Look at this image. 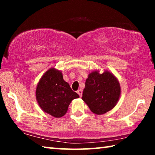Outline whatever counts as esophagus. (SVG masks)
Wrapping results in <instances>:
<instances>
[{
    "mask_svg": "<svg viewBox=\"0 0 155 155\" xmlns=\"http://www.w3.org/2000/svg\"><path fill=\"white\" fill-rule=\"evenodd\" d=\"M77 94H78V95H79V96L80 97H81L82 96V94H83V90H78V91H77Z\"/></svg>",
    "mask_w": 155,
    "mask_h": 155,
    "instance_id": "esophagus-1",
    "label": "esophagus"
}]
</instances>
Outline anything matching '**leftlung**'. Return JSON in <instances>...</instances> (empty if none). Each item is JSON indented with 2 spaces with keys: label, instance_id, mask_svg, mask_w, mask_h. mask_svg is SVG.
Listing matches in <instances>:
<instances>
[{
  "label": "left lung",
  "instance_id": "obj_1",
  "mask_svg": "<svg viewBox=\"0 0 155 155\" xmlns=\"http://www.w3.org/2000/svg\"><path fill=\"white\" fill-rule=\"evenodd\" d=\"M121 87L117 78L109 70L100 73L95 70L88 74L82 100L91 112L103 115L114 109L119 101Z\"/></svg>",
  "mask_w": 155,
  "mask_h": 155
}]
</instances>
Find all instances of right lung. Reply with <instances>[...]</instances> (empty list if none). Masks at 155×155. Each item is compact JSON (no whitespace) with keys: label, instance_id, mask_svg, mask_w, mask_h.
Wrapping results in <instances>:
<instances>
[{"label":"right lung","instance_id":"1","mask_svg":"<svg viewBox=\"0 0 155 155\" xmlns=\"http://www.w3.org/2000/svg\"><path fill=\"white\" fill-rule=\"evenodd\" d=\"M35 97L43 111L58 118L66 114L72 100L79 96L64 80L61 70L51 68L37 84Z\"/></svg>","mask_w":155,"mask_h":155}]
</instances>
